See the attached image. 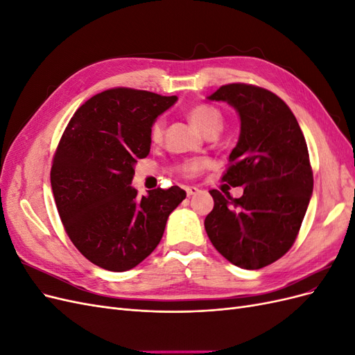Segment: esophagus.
<instances>
[{
	"mask_svg": "<svg viewBox=\"0 0 355 355\" xmlns=\"http://www.w3.org/2000/svg\"><path fill=\"white\" fill-rule=\"evenodd\" d=\"M198 188H196V187H185V192H187V196L188 197H191V196H196V194H198Z\"/></svg>",
	"mask_w": 355,
	"mask_h": 355,
	"instance_id": "obj_1",
	"label": "esophagus"
}]
</instances>
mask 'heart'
Instances as JSON below:
<instances>
[{
  "label": "heart",
  "mask_w": 355,
  "mask_h": 355,
  "mask_svg": "<svg viewBox=\"0 0 355 355\" xmlns=\"http://www.w3.org/2000/svg\"><path fill=\"white\" fill-rule=\"evenodd\" d=\"M189 121L192 123L198 132L204 136H216L223 127V115L216 108V106L209 103H198L194 105L188 111ZM164 137V120L163 118H157L149 128V139L153 144H161ZM202 167V163L198 159L188 161L184 164V171L187 175H196L197 171Z\"/></svg>",
  "instance_id": "heart-1"
}]
</instances>
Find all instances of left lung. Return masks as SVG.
I'll use <instances>...</instances> for the list:
<instances>
[{
    "label": "left lung",
    "mask_w": 355,
    "mask_h": 355,
    "mask_svg": "<svg viewBox=\"0 0 355 355\" xmlns=\"http://www.w3.org/2000/svg\"><path fill=\"white\" fill-rule=\"evenodd\" d=\"M209 99L230 103L240 115V137L222 180L244 192L232 198L211 189L214 207L204 228L225 259L259 270L293 245L313 196L305 137L288 106L266 89L234 83Z\"/></svg>",
    "instance_id": "1"
}]
</instances>
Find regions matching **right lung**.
<instances>
[{
  "label": "right lung",
  "mask_w": 355,
  "mask_h": 355,
  "mask_svg": "<svg viewBox=\"0 0 355 355\" xmlns=\"http://www.w3.org/2000/svg\"><path fill=\"white\" fill-rule=\"evenodd\" d=\"M178 101L116 87L93 96L71 118L50 171L56 207L80 253L103 270H132L154 252L168 214L185 200L179 187L137 196V159L151 149L149 128Z\"/></svg>",
  "instance_id": "obj_1"
}]
</instances>
